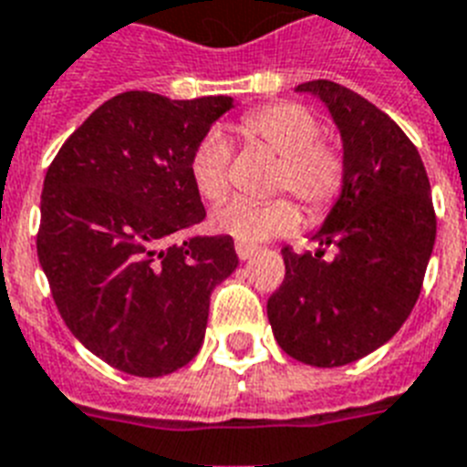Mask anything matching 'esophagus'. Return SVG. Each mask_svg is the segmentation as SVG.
Returning <instances> with one entry per match:
<instances>
[{
  "instance_id": "1",
  "label": "esophagus",
  "mask_w": 467,
  "mask_h": 467,
  "mask_svg": "<svg viewBox=\"0 0 467 467\" xmlns=\"http://www.w3.org/2000/svg\"><path fill=\"white\" fill-rule=\"evenodd\" d=\"M255 253H257L255 245H250V243H236L238 260H250V257L255 255Z\"/></svg>"
}]
</instances>
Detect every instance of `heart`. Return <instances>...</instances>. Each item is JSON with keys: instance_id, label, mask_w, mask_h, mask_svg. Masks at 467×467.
Wrapping results in <instances>:
<instances>
[{"instance_id": "heart-1", "label": "heart", "mask_w": 467, "mask_h": 467, "mask_svg": "<svg viewBox=\"0 0 467 467\" xmlns=\"http://www.w3.org/2000/svg\"><path fill=\"white\" fill-rule=\"evenodd\" d=\"M236 130L281 157L276 169V191L294 192L310 214H325L341 195L346 181V161L341 150L322 136L317 117L303 104L275 102L243 114ZM231 148L219 130H210L192 148L188 173L198 195L219 202L229 192ZM300 224L298 207L288 198L269 202L231 200L212 214V226L238 243H260L288 234Z\"/></svg>"}]
</instances>
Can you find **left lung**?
Returning <instances> with one entry per match:
<instances>
[{"instance_id": "left-lung-1", "label": "left lung", "mask_w": 467, "mask_h": 467, "mask_svg": "<svg viewBox=\"0 0 467 467\" xmlns=\"http://www.w3.org/2000/svg\"><path fill=\"white\" fill-rule=\"evenodd\" d=\"M296 90L327 104L344 140L346 181L312 236L317 250H281L286 276L269 296L267 317L288 356L338 368L387 344L408 319L437 217L425 164L394 119L334 80Z\"/></svg>"}]
</instances>
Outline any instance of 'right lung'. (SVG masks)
Listing matches in <instances>:
<instances>
[{"label":"right lung","instance_id":"right-lung-1","mask_svg":"<svg viewBox=\"0 0 467 467\" xmlns=\"http://www.w3.org/2000/svg\"><path fill=\"white\" fill-rule=\"evenodd\" d=\"M234 99L130 90L92 111L49 164L37 257L71 334L111 368L161 377L198 356L231 236H188L205 207L188 173ZM179 237H186L183 244Z\"/></svg>","mask_w":467,"mask_h":467}]
</instances>
